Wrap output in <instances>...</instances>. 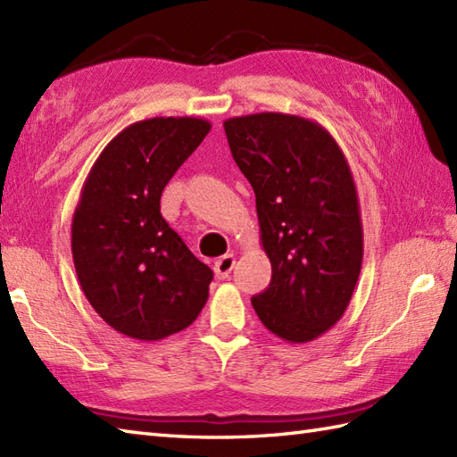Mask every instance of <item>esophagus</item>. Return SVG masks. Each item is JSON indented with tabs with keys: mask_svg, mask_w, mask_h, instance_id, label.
Returning <instances> with one entry per match:
<instances>
[{
	"mask_svg": "<svg viewBox=\"0 0 457 457\" xmlns=\"http://www.w3.org/2000/svg\"><path fill=\"white\" fill-rule=\"evenodd\" d=\"M236 267V257L231 255V253H228V255H223V257H220L216 263H213V273H216V277L218 278H228L229 277V273H231V269Z\"/></svg>",
	"mask_w": 457,
	"mask_h": 457,
	"instance_id": "obj_1",
	"label": "esophagus"
}]
</instances>
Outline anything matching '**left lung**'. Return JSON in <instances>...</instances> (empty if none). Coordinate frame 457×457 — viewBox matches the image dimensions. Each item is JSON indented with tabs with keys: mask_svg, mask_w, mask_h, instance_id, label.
Returning <instances> with one entry per match:
<instances>
[{
	"mask_svg": "<svg viewBox=\"0 0 457 457\" xmlns=\"http://www.w3.org/2000/svg\"><path fill=\"white\" fill-rule=\"evenodd\" d=\"M255 192L270 285L251 298L269 332L306 344L336 326L357 285L363 228L355 182L336 139L300 115L263 112L223 121Z\"/></svg>",
	"mask_w": 457,
	"mask_h": 457,
	"instance_id": "8db88e82",
	"label": "left lung"
}]
</instances>
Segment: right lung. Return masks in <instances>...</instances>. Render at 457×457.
<instances>
[{"instance_id":"right-lung-1","label":"right lung","mask_w":457,"mask_h":457,"mask_svg":"<svg viewBox=\"0 0 457 457\" xmlns=\"http://www.w3.org/2000/svg\"><path fill=\"white\" fill-rule=\"evenodd\" d=\"M212 123H131L96 159L72 216V259L86 298L120 334L154 342L180 332L208 300L212 269L161 216V194Z\"/></svg>"}]
</instances>
